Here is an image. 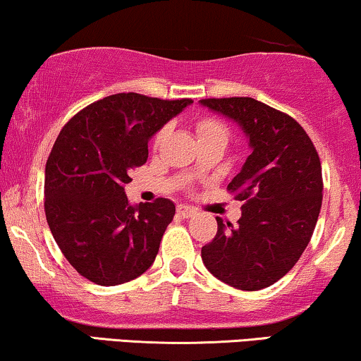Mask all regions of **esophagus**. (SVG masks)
Returning a JSON list of instances; mask_svg holds the SVG:
<instances>
[{
  "instance_id": "obj_1",
  "label": "esophagus",
  "mask_w": 361,
  "mask_h": 361,
  "mask_svg": "<svg viewBox=\"0 0 361 361\" xmlns=\"http://www.w3.org/2000/svg\"><path fill=\"white\" fill-rule=\"evenodd\" d=\"M177 214H179L182 219H192L197 212L195 209H192V207H187V205H177Z\"/></svg>"
}]
</instances>
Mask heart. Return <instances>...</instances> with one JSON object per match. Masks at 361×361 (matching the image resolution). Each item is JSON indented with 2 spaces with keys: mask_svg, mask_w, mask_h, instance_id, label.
Masks as SVG:
<instances>
[{
  "mask_svg": "<svg viewBox=\"0 0 361 361\" xmlns=\"http://www.w3.org/2000/svg\"><path fill=\"white\" fill-rule=\"evenodd\" d=\"M167 133V128H162L161 131H157V135L154 137V146L157 147L164 140ZM197 133H199L200 140L202 137H207V136H215V135H220V136H226L228 135V130H226V126L224 123H220L219 120H214V118H202V120L197 121Z\"/></svg>",
  "mask_w": 361,
  "mask_h": 361,
  "instance_id": "1",
  "label": "heart"
}]
</instances>
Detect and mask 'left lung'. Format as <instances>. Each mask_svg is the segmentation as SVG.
Segmentation results:
<instances>
[{"mask_svg": "<svg viewBox=\"0 0 361 361\" xmlns=\"http://www.w3.org/2000/svg\"><path fill=\"white\" fill-rule=\"evenodd\" d=\"M202 106L233 120L251 154L228 184L243 200L238 225L216 216L215 238L202 261L216 279L241 290H259L298 263L322 207L317 151L294 118L250 97L205 98Z\"/></svg>", "mask_w": 361, "mask_h": 361, "instance_id": "obj_1", "label": "left lung"}]
</instances>
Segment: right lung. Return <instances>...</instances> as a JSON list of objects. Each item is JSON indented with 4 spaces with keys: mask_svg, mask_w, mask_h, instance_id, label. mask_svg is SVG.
Returning a JSON list of instances; mask_svg holds the SVG:
<instances>
[{
    "mask_svg": "<svg viewBox=\"0 0 361 361\" xmlns=\"http://www.w3.org/2000/svg\"><path fill=\"white\" fill-rule=\"evenodd\" d=\"M190 103L116 93L83 108L59 133L46 164L44 210L63 256L92 283H128L154 263L176 205H131L125 185L147 161L151 137Z\"/></svg>",
    "mask_w": 361,
    "mask_h": 361,
    "instance_id": "1",
    "label": "right lung"
}]
</instances>
